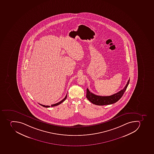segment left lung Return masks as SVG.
I'll list each match as a JSON object with an SVG mask.
<instances>
[{
    "instance_id": "8db88e82",
    "label": "left lung",
    "mask_w": 154,
    "mask_h": 154,
    "mask_svg": "<svg viewBox=\"0 0 154 154\" xmlns=\"http://www.w3.org/2000/svg\"><path fill=\"white\" fill-rule=\"evenodd\" d=\"M130 79L127 83L126 85L123 89L117 93L110 96H100L96 95L90 92L87 88L86 97L92 103L97 105H106L115 103L120 100L126 90L128 84L129 83Z\"/></svg>"
}]
</instances>
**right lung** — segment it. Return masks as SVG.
<instances>
[{"label": "right lung", "mask_w": 154, "mask_h": 154, "mask_svg": "<svg viewBox=\"0 0 154 154\" xmlns=\"http://www.w3.org/2000/svg\"><path fill=\"white\" fill-rule=\"evenodd\" d=\"M67 94H66V96H65V97H64V98L63 99V100H61L60 101V102H58V103H57L54 104H52L51 105V107H54V106H57V105H60V104L61 103H62V102H63L65 100H66V98H67ZM39 104L40 105H42V106H43V107H50V106H45V105H44L42 104Z\"/></svg>", "instance_id": "add662e5"}]
</instances>
